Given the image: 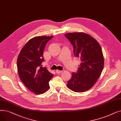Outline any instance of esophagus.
Returning <instances> with one entry per match:
<instances>
[{
	"instance_id": "obj_1",
	"label": "esophagus",
	"mask_w": 121,
	"mask_h": 121,
	"mask_svg": "<svg viewBox=\"0 0 121 121\" xmlns=\"http://www.w3.org/2000/svg\"><path fill=\"white\" fill-rule=\"evenodd\" d=\"M62 72V71H60V70H56V73H61Z\"/></svg>"
}]
</instances>
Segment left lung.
Returning <instances> with one entry per match:
<instances>
[{
	"instance_id": "obj_1",
	"label": "left lung",
	"mask_w": 121,
	"mask_h": 121,
	"mask_svg": "<svg viewBox=\"0 0 121 121\" xmlns=\"http://www.w3.org/2000/svg\"><path fill=\"white\" fill-rule=\"evenodd\" d=\"M65 36L73 48V53L81 61L78 71L67 85L73 91L83 92L90 90L100 76L104 67V57L99 43L83 33H68Z\"/></svg>"
}]
</instances>
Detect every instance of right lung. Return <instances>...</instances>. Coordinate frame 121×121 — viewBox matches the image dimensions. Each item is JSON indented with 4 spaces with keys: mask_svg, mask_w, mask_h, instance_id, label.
Segmentation results:
<instances>
[{
    "mask_svg": "<svg viewBox=\"0 0 121 121\" xmlns=\"http://www.w3.org/2000/svg\"><path fill=\"white\" fill-rule=\"evenodd\" d=\"M53 36H36L30 39L21 50L17 59L19 76L25 86L36 94L44 93L50 87L53 75L43 67V53L48 42Z\"/></svg>",
    "mask_w": 121,
    "mask_h": 121,
    "instance_id": "right-lung-1",
    "label": "right lung"
}]
</instances>
